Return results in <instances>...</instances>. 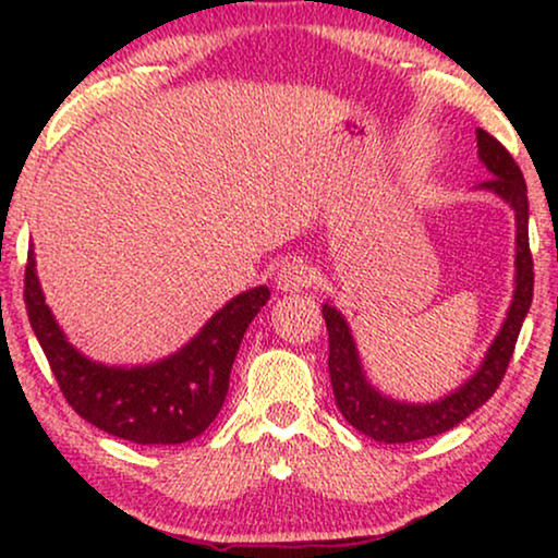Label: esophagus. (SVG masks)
Returning <instances> with one entry per match:
<instances>
[{"label": "esophagus", "instance_id": "34e87169", "mask_svg": "<svg viewBox=\"0 0 558 558\" xmlns=\"http://www.w3.org/2000/svg\"><path fill=\"white\" fill-rule=\"evenodd\" d=\"M312 269L307 262L302 258H292V262H284L277 271V287L281 292H302L312 284Z\"/></svg>", "mask_w": 558, "mask_h": 558}]
</instances>
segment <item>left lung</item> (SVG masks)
I'll return each instance as SVG.
<instances>
[{
    "label": "left lung",
    "instance_id": "8db88e82",
    "mask_svg": "<svg viewBox=\"0 0 558 558\" xmlns=\"http://www.w3.org/2000/svg\"><path fill=\"white\" fill-rule=\"evenodd\" d=\"M477 151L493 178L483 182V187L498 193L515 210V294L508 310V319L502 330L487 350L485 363L462 388L445 396L437 403H399L386 399L365 384V376L357 361L355 342L350 338L345 319L330 304L323 307V317L327 325V338H330V380L335 403L348 424H353L365 437L386 441V445H401V441H416L426 437H437L449 432L452 426L464 422L472 411L483 407L490 396L498 391L502 376H506L510 357H513L518 335L525 315H529L533 300V256L529 246V195H525V180L521 167L510 157V151L487 134L477 129Z\"/></svg>",
    "mask_w": 558,
    "mask_h": 558
}]
</instances>
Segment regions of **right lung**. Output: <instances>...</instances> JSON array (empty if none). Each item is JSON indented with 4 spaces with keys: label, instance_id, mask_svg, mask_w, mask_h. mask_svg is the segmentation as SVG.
<instances>
[{
    "label": "right lung",
    "instance_id": "obj_1",
    "mask_svg": "<svg viewBox=\"0 0 558 558\" xmlns=\"http://www.w3.org/2000/svg\"><path fill=\"white\" fill-rule=\"evenodd\" d=\"M269 289L243 292L210 317L180 353L144 368H109L83 357L60 332L45 304L27 254L25 307L52 376L75 414L134 445H182L208 429L228 393L243 332L269 300Z\"/></svg>",
    "mask_w": 558,
    "mask_h": 558
}]
</instances>
